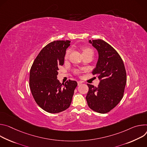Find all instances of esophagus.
Instances as JSON below:
<instances>
[{
    "instance_id": "esophagus-1",
    "label": "esophagus",
    "mask_w": 147,
    "mask_h": 147,
    "mask_svg": "<svg viewBox=\"0 0 147 147\" xmlns=\"http://www.w3.org/2000/svg\"><path fill=\"white\" fill-rule=\"evenodd\" d=\"M82 84V82H81V81H78V86H79L80 85H81Z\"/></svg>"
}]
</instances>
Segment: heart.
<instances>
[{
    "instance_id": "heart-1",
    "label": "heart",
    "mask_w": 147,
    "mask_h": 147,
    "mask_svg": "<svg viewBox=\"0 0 147 147\" xmlns=\"http://www.w3.org/2000/svg\"><path fill=\"white\" fill-rule=\"evenodd\" d=\"M89 51H92L91 49H90L88 47H84L82 48V54L86 53H88V52H89ZM69 54V50H68L66 53V54H65V57L67 58Z\"/></svg>"
}]
</instances>
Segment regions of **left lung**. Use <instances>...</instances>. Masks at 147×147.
Wrapping results in <instances>:
<instances>
[{
    "instance_id": "obj_1",
    "label": "left lung",
    "mask_w": 147,
    "mask_h": 147,
    "mask_svg": "<svg viewBox=\"0 0 147 147\" xmlns=\"http://www.w3.org/2000/svg\"><path fill=\"white\" fill-rule=\"evenodd\" d=\"M98 53L93 74L100 80L97 87H89L86 99L88 106L99 113H106L115 107L122 99L126 85V71L118 53L102 40H89Z\"/></svg>"
}]
</instances>
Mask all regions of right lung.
Here are the masks:
<instances>
[{"label": "right lung", "mask_w": 147, "mask_h": 147, "mask_svg": "<svg viewBox=\"0 0 147 147\" xmlns=\"http://www.w3.org/2000/svg\"><path fill=\"white\" fill-rule=\"evenodd\" d=\"M71 41H54L45 46L32 63L30 72V88L37 104L44 110L58 113L71 105L78 85L69 80L65 85L57 79L58 67L63 65Z\"/></svg>", "instance_id": "right-lung-1"}]
</instances>
